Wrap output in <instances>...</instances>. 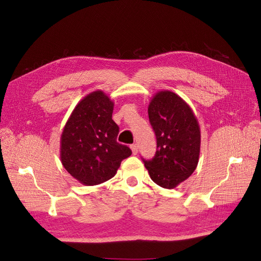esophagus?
<instances>
[{
    "instance_id": "34e87169",
    "label": "esophagus",
    "mask_w": 261,
    "mask_h": 261,
    "mask_svg": "<svg viewBox=\"0 0 261 261\" xmlns=\"http://www.w3.org/2000/svg\"><path fill=\"white\" fill-rule=\"evenodd\" d=\"M130 149H132V151H133L134 154H137L138 153V145L137 144H133L130 146Z\"/></svg>"
}]
</instances>
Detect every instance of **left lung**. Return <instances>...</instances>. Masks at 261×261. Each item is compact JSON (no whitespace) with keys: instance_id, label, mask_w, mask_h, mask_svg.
Segmentation results:
<instances>
[{"instance_id":"left-lung-1","label":"left lung","mask_w":261,"mask_h":261,"mask_svg":"<svg viewBox=\"0 0 261 261\" xmlns=\"http://www.w3.org/2000/svg\"><path fill=\"white\" fill-rule=\"evenodd\" d=\"M156 151L144 160L149 175L163 188H175L193 174L199 160L200 128L191 107L176 93H155L148 107Z\"/></svg>"}]
</instances>
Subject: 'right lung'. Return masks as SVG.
I'll use <instances>...</instances> for the list:
<instances>
[{
    "instance_id": "1",
    "label": "right lung",
    "mask_w": 261,
    "mask_h": 261,
    "mask_svg": "<svg viewBox=\"0 0 261 261\" xmlns=\"http://www.w3.org/2000/svg\"><path fill=\"white\" fill-rule=\"evenodd\" d=\"M113 101L97 90L76 106L61 136L63 167L80 183L92 186L112 178L132 150L116 141Z\"/></svg>"
}]
</instances>
